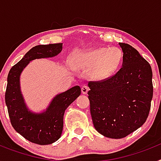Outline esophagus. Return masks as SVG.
<instances>
[{
	"label": "esophagus",
	"instance_id": "34e87169",
	"mask_svg": "<svg viewBox=\"0 0 161 161\" xmlns=\"http://www.w3.org/2000/svg\"><path fill=\"white\" fill-rule=\"evenodd\" d=\"M89 88L88 87V86H86V85H84V86H82L81 92L83 94H86V93L89 92Z\"/></svg>",
	"mask_w": 161,
	"mask_h": 161
}]
</instances>
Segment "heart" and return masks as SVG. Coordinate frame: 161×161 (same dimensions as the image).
<instances>
[{
    "instance_id": "1",
    "label": "heart",
    "mask_w": 161,
    "mask_h": 161,
    "mask_svg": "<svg viewBox=\"0 0 161 161\" xmlns=\"http://www.w3.org/2000/svg\"><path fill=\"white\" fill-rule=\"evenodd\" d=\"M123 59V53L118 47H95L80 51L72 56L76 68L89 70V76L95 80H102L112 76Z\"/></svg>"
}]
</instances>
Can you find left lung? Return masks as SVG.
Returning <instances> with one entry per match:
<instances>
[{
	"instance_id": "8db88e82",
	"label": "left lung",
	"mask_w": 161,
	"mask_h": 161,
	"mask_svg": "<svg viewBox=\"0 0 161 161\" xmlns=\"http://www.w3.org/2000/svg\"><path fill=\"white\" fill-rule=\"evenodd\" d=\"M119 45L123 67L107 79L89 81L88 92L95 129L111 139L126 137L146 122L153 96L149 63L130 45Z\"/></svg>"
}]
</instances>
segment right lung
<instances>
[{
    "mask_svg": "<svg viewBox=\"0 0 161 161\" xmlns=\"http://www.w3.org/2000/svg\"><path fill=\"white\" fill-rule=\"evenodd\" d=\"M63 43L38 45L31 48L18 64L11 68L7 78L5 104L14 130L31 143L51 144L60 138L65 109L80 95L76 85L57 94L47 109L40 114L32 113L25 106L20 89V75L30 61L53 57L62 51Z\"/></svg>",
    "mask_w": 161,
    "mask_h": 161,
    "instance_id": "obj_1",
    "label": "right lung"
}]
</instances>
